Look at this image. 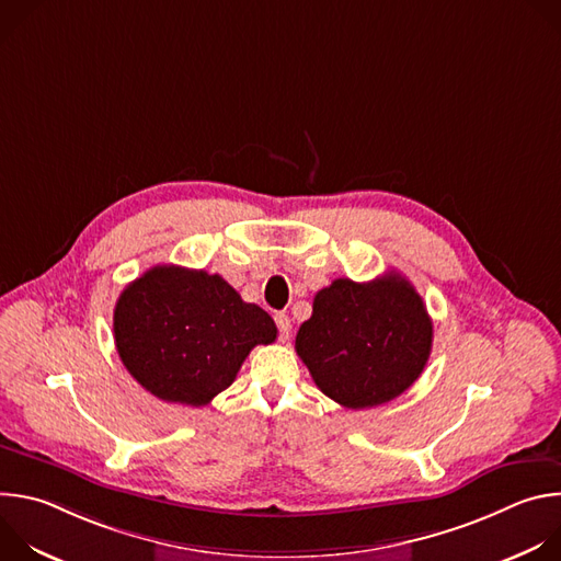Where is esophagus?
I'll use <instances>...</instances> for the list:
<instances>
[{
	"label": "esophagus",
	"instance_id": "esophagus-1",
	"mask_svg": "<svg viewBox=\"0 0 561 561\" xmlns=\"http://www.w3.org/2000/svg\"><path fill=\"white\" fill-rule=\"evenodd\" d=\"M275 324L279 329V335L282 340H288V333H290V317L286 312H277L275 314Z\"/></svg>",
	"mask_w": 561,
	"mask_h": 561
}]
</instances>
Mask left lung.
Segmentation results:
<instances>
[{
    "label": "left lung",
    "instance_id": "obj_1",
    "mask_svg": "<svg viewBox=\"0 0 561 561\" xmlns=\"http://www.w3.org/2000/svg\"><path fill=\"white\" fill-rule=\"evenodd\" d=\"M431 346L426 306L394 271L366 284L340 277L319 290L295 337L317 388L355 411L386 404L411 388Z\"/></svg>",
    "mask_w": 561,
    "mask_h": 561
}]
</instances>
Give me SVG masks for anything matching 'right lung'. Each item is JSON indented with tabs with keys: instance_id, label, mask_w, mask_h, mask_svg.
I'll return each mask as SVG.
<instances>
[{
	"instance_id": "1",
	"label": "right lung",
	"mask_w": 561,
	"mask_h": 561,
	"mask_svg": "<svg viewBox=\"0 0 561 561\" xmlns=\"http://www.w3.org/2000/svg\"><path fill=\"white\" fill-rule=\"evenodd\" d=\"M113 331L126 370L150 394L186 407H206L257 344L277 340L273 317L224 277L173 264L122 290Z\"/></svg>"
}]
</instances>
